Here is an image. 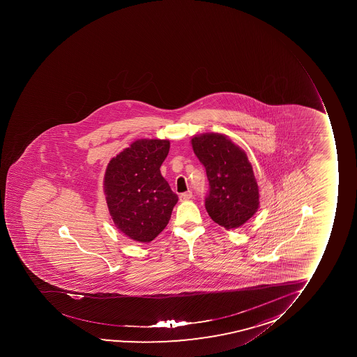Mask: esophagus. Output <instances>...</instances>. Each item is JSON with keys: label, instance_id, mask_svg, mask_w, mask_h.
<instances>
[{"label": "esophagus", "instance_id": "esophagus-1", "mask_svg": "<svg viewBox=\"0 0 357 357\" xmlns=\"http://www.w3.org/2000/svg\"><path fill=\"white\" fill-rule=\"evenodd\" d=\"M179 198H181V202H188V200L192 198V192L188 191L185 192V193H181V195H179Z\"/></svg>", "mask_w": 357, "mask_h": 357}]
</instances>
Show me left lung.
Returning <instances> with one entry per match:
<instances>
[{
	"instance_id": "8db88e82",
	"label": "left lung",
	"mask_w": 357,
	"mask_h": 357,
	"mask_svg": "<svg viewBox=\"0 0 357 357\" xmlns=\"http://www.w3.org/2000/svg\"><path fill=\"white\" fill-rule=\"evenodd\" d=\"M191 143L208 178L207 213L226 229L238 228L259 207V190L247 153L219 132L197 135Z\"/></svg>"
}]
</instances>
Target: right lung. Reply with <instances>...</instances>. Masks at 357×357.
<instances>
[{
	"label": "right lung",
	"instance_id": "obj_1",
	"mask_svg": "<svg viewBox=\"0 0 357 357\" xmlns=\"http://www.w3.org/2000/svg\"><path fill=\"white\" fill-rule=\"evenodd\" d=\"M169 150L167 139L142 138L107 165L103 191L110 216L117 229L136 242L155 240L178 202L159 169Z\"/></svg>",
	"mask_w": 357,
	"mask_h": 357
}]
</instances>
